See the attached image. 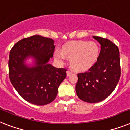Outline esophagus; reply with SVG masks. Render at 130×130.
<instances>
[{
	"label": "esophagus",
	"mask_w": 130,
	"mask_h": 130,
	"mask_svg": "<svg viewBox=\"0 0 130 130\" xmlns=\"http://www.w3.org/2000/svg\"><path fill=\"white\" fill-rule=\"evenodd\" d=\"M72 74V72H70L69 70H67V71H66V76H69L71 74Z\"/></svg>",
	"instance_id": "34e87169"
}]
</instances>
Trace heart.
<instances>
[{"label":"heart","mask_w":130,"mask_h":130,"mask_svg":"<svg viewBox=\"0 0 130 130\" xmlns=\"http://www.w3.org/2000/svg\"><path fill=\"white\" fill-rule=\"evenodd\" d=\"M99 56V47L95 42L84 40L67 44L62 50L56 49L54 52L55 60L62 63L66 58H70V64L76 71H84L92 67Z\"/></svg>","instance_id":"heart-1"}]
</instances>
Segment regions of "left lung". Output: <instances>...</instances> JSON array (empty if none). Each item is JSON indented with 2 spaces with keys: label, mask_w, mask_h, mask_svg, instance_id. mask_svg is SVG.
Segmentation results:
<instances>
[{
  "label": "left lung",
  "mask_w": 130,
  "mask_h": 130,
  "mask_svg": "<svg viewBox=\"0 0 130 130\" xmlns=\"http://www.w3.org/2000/svg\"><path fill=\"white\" fill-rule=\"evenodd\" d=\"M101 45L97 62L86 72L78 74L77 96L82 101L97 103L112 93L120 77L118 48L110 40L93 36Z\"/></svg>",
  "instance_id": "8db88e82"
}]
</instances>
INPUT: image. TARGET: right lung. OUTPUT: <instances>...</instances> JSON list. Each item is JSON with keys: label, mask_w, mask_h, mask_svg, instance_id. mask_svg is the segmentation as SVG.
Masks as SVG:
<instances>
[{"label": "right lung", "mask_w": 130, "mask_h": 130, "mask_svg": "<svg viewBox=\"0 0 130 130\" xmlns=\"http://www.w3.org/2000/svg\"><path fill=\"white\" fill-rule=\"evenodd\" d=\"M54 43L51 38L34 35L18 42L10 52V82L19 95L32 104L52 102L66 77V69L48 63L53 56Z\"/></svg>", "instance_id": "1"}]
</instances>
